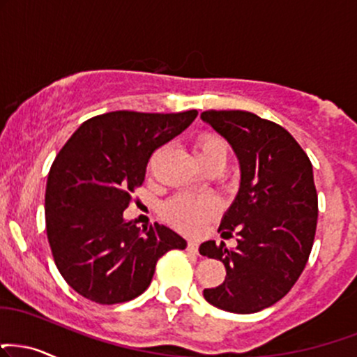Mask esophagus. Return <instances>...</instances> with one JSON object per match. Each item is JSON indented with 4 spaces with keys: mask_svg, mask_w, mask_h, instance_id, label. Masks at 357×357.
<instances>
[{
    "mask_svg": "<svg viewBox=\"0 0 357 357\" xmlns=\"http://www.w3.org/2000/svg\"><path fill=\"white\" fill-rule=\"evenodd\" d=\"M197 248H199V246H197L196 241L188 243V251H190V252H197Z\"/></svg>",
    "mask_w": 357,
    "mask_h": 357,
    "instance_id": "34e87169",
    "label": "esophagus"
}]
</instances>
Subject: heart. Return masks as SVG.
I'll return each instance as SVG.
<instances>
[{
	"label": "heart",
	"instance_id": "b5f03b06",
	"mask_svg": "<svg viewBox=\"0 0 357 357\" xmlns=\"http://www.w3.org/2000/svg\"><path fill=\"white\" fill-rule=\"evenodd\" d=\"M201 165L208 169H225L229 161V144L216 132H204L195 144ZM220 211V201L214 195H176L162 206L165 220L184 233H196L206 221Z\"/></svg>",
	"mask_w": 357,
	"mask_h": 357
}]
</instances>
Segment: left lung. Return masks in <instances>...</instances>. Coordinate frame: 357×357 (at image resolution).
Masks as SVG:
<instances>
[{
	"label": "left lung",
	"mask_w": 357,
	"mask_h": 357,
	"mask_svg": "<svg viewBox=\"0 0 357 357\" xmlns=\"http://www.w3.org/2000/svg\"><path fill=\"white\" fill-rule=\"evenodd\" d=\"M201 118L241 165V188L220 226L225 236L236 231L238 248L201 244V255L222 261L227 274L203 294L222 311L251 314L284 298L306 268L317 225L312 165L289 131L255 113L209 109Z\"/></svg>",
	"instance_id": "obj_1"
}]
</instances>
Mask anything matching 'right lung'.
<instances>
[{"label": "right lung", "instance_id": "right-lung-1", "mask_svg": "<svg viewBox=\"0 0 357 357\" xmlns=\"http://www.w3.org/2000/svg\"><path fill=\"white\" fill-rule=\"evenodd\" d=\"M197 116L111 111L76 130L51 165L46 234L58 271L76 293L98 304L143 294L156 263L186 241L154 222L143 231L124 221L131 195L143 186L149 158Z\"/></svg>", "mask_w": 357, "mask_h": 357}]
</instances>
